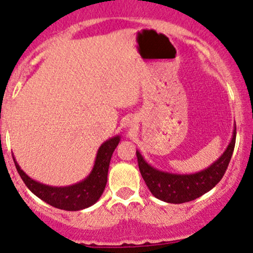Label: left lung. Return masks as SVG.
<instances>
[{
  "mask_svg": "<svg viewBox=\"0 0 253 253\" xmlns=\"http://www.w3.org/2000/svg\"><path fill=\"white\" fill-rule=\"evenodd\" d=\"M235 134L237 129L234 126L232 140L221 157L209 167L191 174H178V173L160 171L150 166L142 157L141 153L136 150L138 169L149 191L160 201L173 204L190 202L211 191L222 179L228 167L235 146Z\"/></svg>",
  "mask_w": 253,
  "mask_h": 253,
  "instance_id": "1",
  "label": "left lung"
}]
</instances>
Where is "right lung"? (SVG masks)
I'll return each mask as SVG.
<instances>
[{"instance_id":"add662e5","label":"right lung","mask_w":253,"mask_h":253,"mask_svg":"<svg viewBox=\"0 0 253 253\" xmlns=\"http://www.w3.org/2000/svg\"><path fill=\"white\" fill-rule=\"evenodd\" d=\"M119 141H121V136H113L105 141L99 147L94 166L89 174L84 180L69 186H50L46 184L39 183V181L28 177L26 173L22 171L14 157L13 160L21 179L37 197H39L50 206L63 209V211H82V209L93 206L103 195L107 183L110 161H111V157L116 147L118 146Z\"/></svg>"}]
</instances>
